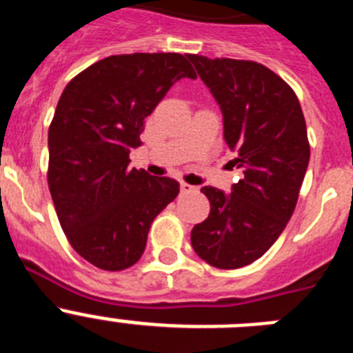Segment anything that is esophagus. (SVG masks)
<instances>
[{"instance_id":"obj_1","label":"esophagus","mask_w":353,"mask_h":353,"mask_svg":"<svg viewBox=\"0 0 353 353\" xmlns=\"http://www.w3.org/2000/svg\"><path fill=\"white\" fill-rule=\"evenodd\" d=\"M180 191H182V192H192V191H194V187L189 185V183H185V182H182V183H180Z\"/></svg>"}]
</instances>
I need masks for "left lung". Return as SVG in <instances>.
<instances>
[{
  "label": "left lung",
  "instance_id": "1",
  "mask_svg": "<svg viewBox=\"0 0 353 353\" xmlns=\"http://www.w3.org/2000/svg\"><path fill=\"white\" fill-rule=\"evenodd\" d=\"M223 111L232 164L244 179L226 196L201 187L210 214L196 224L191 244L217 269L252 263L277 240L292 217L310 164L302 108L290 84L265 65L187 54Z\"/></svg>",
  "mask_w": 353,
  "mask_h": 353
}]
</instances>
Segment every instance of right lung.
<instances>
[{"instance_id": "1", "label": "right lung", "mask_w": 353, "mask_h": 353, "mask_svg": "<svg viewBox=\"0 0 353 353\" xmlns=\"http://www.w3.org/2000/svg\"><path fill=\"white\" fill-rule=\"evenodd\" d=\"M196 72L179 52L109 56L65 86L49 125L48 183L74 251L102 270L141 258L154 219L179 196L168 176L129 168L145 118Z\"/></svg>"}]
</instances>
